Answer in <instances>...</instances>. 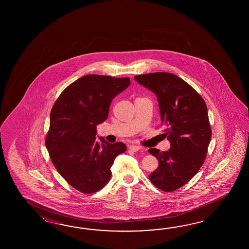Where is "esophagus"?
Masks as SVG:
<instances>
[{
  "instance_id": "esophagus-1",
  "label": "esophagus",
  "mask_w": 249,
  "mask_h": 249,
  "mask_svg": "<svg viewBox=\"0 0 249 249\" xmlns=\"http://www.w3.org/2000/svg\"><path fill=\"white\" fill-rule=\"evenodd\" d=\"M129 148H130V150L136 152V151H139V150H140L142 148H141V147H139V146H136V145H132V146H130V147H129Z\"/></svg>"
}]
</instances>
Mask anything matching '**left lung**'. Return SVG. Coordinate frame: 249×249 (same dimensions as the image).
I'll return each instance as SVG.
<instances>
[{"label":"left lung","mask_w":249,"mask_h":249,"mask_svg":"<svg viewBox=\"0 0 249 249\" xmlns=\"http://www.w3.org/2000/svg\"><path fill=\"white\" fill-rule=\"evenodd\" d=\"M140 85L158 97L161 125L171 142L168 151L149 148L159 167L148 176L157 188L172 192L185 185L207 158L212 131L206 102L179 76L157 72L134 76Z\"/></svg>","instance_id":"1"}]
</instances>
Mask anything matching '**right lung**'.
Returning a JSON list of instances; mask_svg holds the SVG:
<instances>
[{"mask_svg":"<svg viewBox=\"0 0 249 249\" xmlns=\"http://www.w3.org/2000/svg\"><path fill=\"white\" fill-rule=\"evenodd\" d=\"M130 78L87 74L58 96L50 115L45 145L58 174L75 190L90 194L111 178L112 164L125 144L96 142V126L108 117L112 100L130 85Z\"/></svg>","mask_w":249,"mask_h":249,"instance_id":"obj_1","label":"right lung"}]
</instances>
